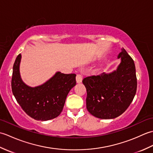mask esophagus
<instances>
[{
  "mask_svg": "<svg viewBox=\"0 0 153 153\" xmlns=\"http://www.w3.org/2000/svg\"><path fill=\"white\" fill-rule=\"evenodd\" d=\"M82 79H83V77L82 76L81 74H77V76H76V82L77 83H79L82 82Z\"/></svg>",
  "mask_w": 153,
  "mask_h": 153,
  "instance_id": "obj_1",
  "label": "esophagus"
}]
</instances>
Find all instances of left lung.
I'll return each mask as SVG.
<instances>
[{
	"instance_id": "1",
	"label": "left lung",
	"mask_w": 153,
	"mask_h": 153,
	"mask_svg": "<svg viewBox=\"0 0 153 153\" xmlns=\"http://www.w3.org/2000/svg\"><path fill=\"white\" fill-rule=\"evenodd\" d=\"M118 58L121 62L116 70L82 81L87 90V109L98 118L113 119L121 115L135 95L137 83L134 61L123 48Z\"/></svg>"
}]
</instances>
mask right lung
Masks as SVG:
<instances>
[{
  "label": "right lung",
  "mask_w": 153,
  "mask_h": 153,
  "mask_svg": "<svg viewBox=\"0 0 153 153\" xmlns=\"http://www.w3.org/2000/svg\"><path fill=\"white\" fill-rule=\"evenodd\" d=\"M21 54L13 66L12 90L22 108L36 120L47 121L56 118L62 111L70 91L76 85L75 74H65L57 71L47 82L35 87L23 82L19 73Z\"/></svg>",
  "instance_id": "add662e5"
}]
</instances>
